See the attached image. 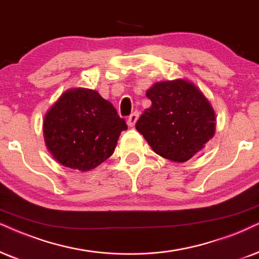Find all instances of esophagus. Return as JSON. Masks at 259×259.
I'll list each match as a JSON object with an SVG mask.
<instances>
[{
	"label": "esophagus",
	"instance_id": "esophagus-1",
	"mask_svg": "<svg viewBox=\"0 0 259 259\" xmlns=\"http://www.w3.org/2000/svg\"><path fill=\"white\" fill-rule=\"evenodd\" d=\"M139 116H140V113L137 112V111H135V112H133L132 114H130L129 116V118H127V125L129 126H134L135 125V123L137 122V119H139Z\"/></svg>",
	"mask_w": 259,
	"mask_h": 259
}]
</instances>
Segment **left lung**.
<instances>
[{"label":"left lung","instance_id":"obj_1","mask_svg":"<svg viewBox=\"0 0 259 259\" xmlns=\"http://www.w3.org/2000/svg\"><path fill=\"white\" fill-rule=\"evenodd\" d=\"M146 96L152 106L141 114L136 129L160 156L185 162L212 139L214 109L192 82L183 78L161 81Z\"/></svg>","mask_w":259,"mask_h":259}]
</instances>
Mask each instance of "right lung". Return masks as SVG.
I'll list each match as a JSON object with an SVG mask.
<instances>
[{
	"label": "right lung",
	"mask_w": 259,
	"mask_h": 259,
	"mask_svg": "<svg viewBox=\"0 0 259 259\" xmlns=\"http://www.w3.org/2000/svg\"><path fill=\"white\" fill-rule=\"evenodd\" d=\"M110 101L90 88L64 92L42 123L45 145L61 165L81 172L96 168L114 152L126 130Z\"/></svg>",
	"instance_id": "1"
}]
</instances>
